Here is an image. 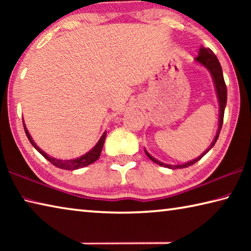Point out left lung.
I'll list each match as a JSON object with an SVG mask.
<instances>
[{
    "label": "left lung",
    "mask_w": 251,
    "mask_h": 251,
    "mask_svg": "<svg viewBox=\"0 0 251 251\" xmlns=\"http://www.w3.org/2000/svg\"><path fill=\"white\" fill-rule=\"evenodd\" d=\"M195 62L201 64V66L205 67V69L208 70L212 82H214L215 85V90H216V95H217V100H218V105H219V118H218V129L217 133H216L215 138L212 139V142L210 144V146L207 148V150L202 152L201 156H198L197 158H195L190 161H187V163L180 164V165H169V164H164L163 161H159L158 159H156L155 157H152L150 152H148L145 150V152L148 158L151 160L154 161V163L160 165V166L166 167L169 169H179V168H186L190 166V165H194L195 163H197L199 159H201L203 156H205L208 151H209L214 145L217 142V139L219 137L220 130H222L223 127V122H224V113H225V107H226L227 104V87L226 84H225V79H224V75H223V69L220 66V63L218 61V58L216 55L214 54V52L210 49L203 48V46H201V49L198 50V56L195 58Z\"/></svg>",
    "instance_id": "1"
}]
</instances>
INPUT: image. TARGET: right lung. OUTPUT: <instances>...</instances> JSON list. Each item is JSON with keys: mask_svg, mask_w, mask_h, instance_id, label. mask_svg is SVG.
<instances>
[{"mask_svg": "<svg viewBox=\"0 0 251 251\" xmlns=\"http://www.w3.org/2000/svg\"><path fill=\"white\" fill-rule=\"evenodd\" d=\"M23 126H24L25 134H26L29 143L32 144V146L35 148V150L39 151L42 156H44L45 158L50 161V163H52L54 166H56V167L61 168V169H67V171H75V169L83 168L85 166H88V165L93 164L94 161L99 159L100 156V151H101V150H103L104 142H105V138H106V131H104L103 135H101L100 138L99 139V142L96 143V145L93 147L90 151H87L86 154H84V155L79 156V157H77V158H74V159L62 160V159L54 158V157H50V155L46 154L44 151H42L41 148L36 145L35 142L33 141L32 136L29 135L26 126H25L24 121H23Z\"/></svg>", "mask_w": 251, "mask_h": 251, "instance_id": "1", "label": "right lung"}]
</instances>
